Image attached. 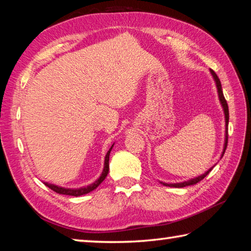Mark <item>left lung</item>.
I'll return each mask as SVG.
<instances>
[{"label": "left lung", "mask_w": 251, "mask_h": 251, "mask_svg": "<svg viewBox=\"0 0 251 251\" xmlns=\"http://www.w3.org/2000/svg\"><path fill=\"white\" fill-rule=\"evenodd\" d=\"M210 71V74L212 76V78L215 80V84H216V88H217V93H218V99L220 104H222V107L224 110V115H225V142H224V148H223V151H222V156H220V159H222V157L225 154V151H226V147H227V143H228V122H229V110H228V104L226 100H225L224 97V93H223V88H222V83H220V80L218 78V76L216 75V73L212 70ZM212 167L208 169L207 172H205L202 174V175L198 176V177H195L192 178V179L189 180H186V181H182V182H176V184H167V182H163L160 181V184H163L164 186H168V187H176V188H181V187H186V186H190V185H195L197 184L198 181L202 180L203 178H205L209 172L211 171Z\"/></svg>", "instance_id": "obj_1"}]
</instances>
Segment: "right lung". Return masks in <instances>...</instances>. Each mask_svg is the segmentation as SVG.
I'll return each mask as SVG.
<instances>
[{
	"label": "right lung",
	"instance_id": "right-lung-1",
	"mask_svg": "<svg viewBox=\"0 0 251 251\" xmlns=\"http://www.w3.org/2000/svg\"><path fill=\"white\" fill-rule=\"evenodd\" d=\"M114 147V144L112 146H110L109 151H107V154H106L105 156V160H104V168H103V172H101L100 176L97 178V179L93 182V184L88 185V186H85V187H80V188H64V187H61V186H57V185H54V184H50V182H44V184L49 187V188H50L52 190H54L55 193L57 194H61V195H70V196H82V195H85V194H88L93 192V190L96 189L97 187H99L101 182L104 181V179L106 178V176H107L108 174V171H109V154L110 151H112Z\"/></svg>",
	"mask_w": 251,
	"mask_h": 251
}]
</instances>
